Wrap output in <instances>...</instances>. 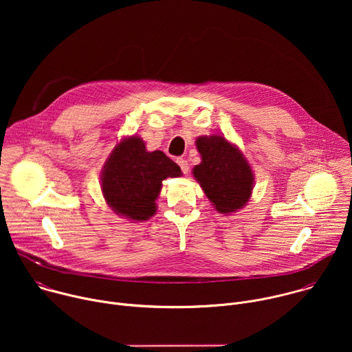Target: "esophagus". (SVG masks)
Instances as JSON below:
<instances>
[{"instance_id":"1","label":"esophagus","mask_w":352,"mask_h":352,"mask_svg":"<svg viewBox=\"0 0 352 352\" xmlns=\"http://www.w3.org/2000/svg\"><path fill=\"white\" fill-rule=\"evenodd\" d=\"M177 163H178V166L181 167L182 173H184V174H188V171H189V164H188V162H186L185 159L179 157V159H177Z\"/></svg>"}]
</instances>
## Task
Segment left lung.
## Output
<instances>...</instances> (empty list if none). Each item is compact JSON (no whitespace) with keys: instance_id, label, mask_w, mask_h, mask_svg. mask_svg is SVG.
Masks as SVG:
<instances>
[{"instance_id":"8db88e82","label":"left lung","mask_w":352,"mask_h":352,"mask_svg":"<svg viewBox=\"0 0 352 352\" xmlns=\"http://www.w3.org/2000/svg\"><path fill=\"white\" fill-rule=\"evenodd\" d=\"M197 152L200 164L192 174L202 186L213 208L219 213H234L242 209L254 189V173L241 150L224 136H199Z\"/></svg>"}]
</instances>
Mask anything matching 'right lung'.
Instances as JSON below:
<instances>
[{"instance_id": "add662e5", "label": "right lung", "mask_w": 352, "mask_h": 352, "mask_svg": "<svg viewBox=\"0 0 352 352\" xmlns=\"http://www.w3.org/2000/svg\"><path fill=\"white\" fill-rule=\"evenodd\" d=\"M181 175L178 164L163 152H147L139 136H129L114 147L100 179L106 202L116 214L143 221L157 210L163 181Z\"/></svg>"}]
</instances>
